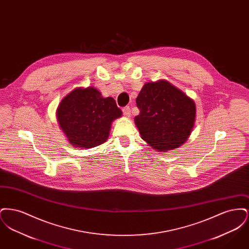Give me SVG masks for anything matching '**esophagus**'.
I'll return each instance as SVG.
<instances>
[{
  "label": "esophagus",
  "mask_w": 249,
  "mask_h": 249,
  "mask_svg": "<svg viewBox=\"0 0 249 249\" xmlns=\"http://www.w3.org/2000/svg\"><path fill=\"white\" fill-rule=\"evenodd\" d=\"M122 111H123V114L126 116V117H128V118H130V108L129 107H123V109H122Z\"/></svg>",
  "instance_id": "34e87169"
}]
</instances>
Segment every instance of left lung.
Returning <instances> with one entry per match:
<instances>
[{
	"mask_svg": "<svg viewBox=\"0 0 249 249\" xmlns=\"http://www.w3.org/2000/svg\"><path fill=\"white\" fill-rule=\"evenodd\" d=\"M134 118L141 137L157 151H168L186 142L196 117L194 102L165 80L149 82L136 98Z\"/></svg>",
	"mask_w": 249,
	"mask_h": 249,
	"instance_id": "8db88e82",
	"label": "left lung"
}]
</instances>
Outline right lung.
Returning <instances> with one entry per match:
<instances>
[{
    "mask_svg": "<svg viewBox=\"0 0 249 249\" xmlns=\"http://www.w3.org/2000/svg\"><path fill=\"white\" fill-rule=\"evenodd\" d=\"M121 116L116 101L104 98L93 87L74 89L57 110L59 127L69 142L84 149L107 142L112 122Z\"/></svg>",
    "mask_w": 249,
    "mask_h": 249,
    "instance_id": "obj_1",
    "label": "right lung"
}]
</instances>
